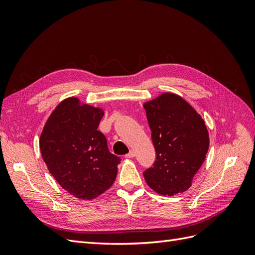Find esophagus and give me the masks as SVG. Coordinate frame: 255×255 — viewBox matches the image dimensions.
<instances>
[{
  "instance_id": "obj_1",
  "label": "esophagus",
  "mask_w": 255,
  "mask_h": 255,
  "mask_svg": "<svg viewBox=\"0 0 255 255\" xmlns=\"http://www.w3.org/2000/svg\"><path fill=\"white\" fill-rule=\"evenodd\" d=\"M134 156H135V151H129L128 154H127L126 155V157H128V158H133Z\"/></svg>"
}]
</instances>
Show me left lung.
<instances>
[{"instance_id":"left-lung-1","label":"left lung","mask_w":255,"mask_h":255,"mask_svg":"<svg viewBox=\"0 0 255 255\" xmlns=\"http://www.w3.org/2000/svg\"><path fill=\"white\" fill-rule=\"evenodd\" d=\"M143 109L156 152L153 167L143 172L146 184L163 196L186 191L210 146L204 120L186 100L172 92L144 102Z\"/></svg>"}]
</instances>
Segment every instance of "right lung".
I'll return each instance as SVG.
<instances>
[{"label": "right lung", "mask_w": 255, "mask_h": 255, "mask_svg": "<svg viewBox=\"0 0 255 255\" xmlns=\"http://www.w3.org/2000/svg\"><path fill=\"white\" fill-rule=\"evenodd\" d=\"M103 115L100 107L67 98L51 113L39 139L41 156L54 179L86 201L112 186L121 160L109 151L105 136L97 129Z\"/></svg>", "instance_id": "1"}]
</instances>
